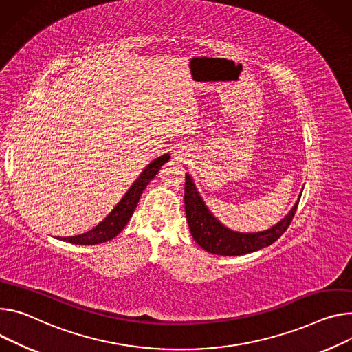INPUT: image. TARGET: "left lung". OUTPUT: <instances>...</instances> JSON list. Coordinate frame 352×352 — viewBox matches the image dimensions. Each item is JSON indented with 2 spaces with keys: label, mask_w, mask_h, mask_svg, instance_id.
Instances as JSON below:
<instances>
[{
  "label": "left lung",
  "mask_w": 352,
  "mask_h": 352,
  "mask_svg": "<svg viewBox=\"0 0 352 352\" xmlns=\"http://www.w3.org/2000/svg\"><path fill=\"white\" fill-rule=\"evenodd\" d=\"M298 201L287 212V214L280 219L276 225L264 232L243 233L234 232L226 228L223 223L213 216V213L206 206L201 194L198 192L194 178L188 173L185 174V213L186 221L194 240L208 252L217 255H243L252 251L261 250L264 247L275 243L289 228L291 221L298 209Z\"/></svg>",
  "instance_id": "left-lung-1"
}]
</instances>
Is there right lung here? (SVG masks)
I'll list each match as a JSON object with an SVG mask.
<instances>
[{"mask_svg":"<svg viewBox=\"0 0 352 352\" xmlns=\"http://www.w3.org/2000/svg\"><path fill=\"white\" fill-rule=\"evenodd\" d=\"M168 160H170V154H163L157 157L155 160H153L150 164H147V167L132 184V186L127 189V192L123 195L120 202L112 209V212L101 223H98V226H95L94 229L82 234L72 236V237H61L60 240L72 243V244L92 245V244L109 241L113 237H116L127 225L129 219L132 217L146 186L158 174L160 168H162Z\"/></svg>","mask_w":352,"mask_h":352,"instance_id":"add662e5","label":"right lung"}]
</instances>
